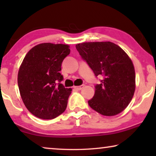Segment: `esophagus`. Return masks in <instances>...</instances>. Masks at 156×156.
Listing matches in <instances>:
<instances>
[{
    "mask_svg": "<svg viewBox=\"0 0 156 156\" xmlns=\"http://www.w3.org/2000/svg\"><path fill=\"white\" fill-rule=\"evenodd\" d=\"M84 84H82V85H80V86L74 87V89H77V90H81V89H82L83 88H84Z\"/></svg>",
    "mask_w": 156,
    "mask_h": 156,
    "instance_id": "1",
    "label": "esophagus"
}]
</instances>
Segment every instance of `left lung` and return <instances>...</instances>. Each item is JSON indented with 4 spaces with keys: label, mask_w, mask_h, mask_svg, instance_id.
I'll return each mask as SVG.
<instances>
[{
    "label": "left lung",
    "mask_w": 156,
    "mask_h": 156,
    "mask_svg": "<svg viewBox=\"0 0 156 156\" xmlns=\"http://www.w3.org/2000/svg\"><path fill=\"white\" fill-rule=\"evenodd\" d=\"M76 49L92 69L95 76H102L95 85L89 106L104 116H114L131 102L136 88L135 69L126 53L111 42H84Z\"/></svg>",
    "instance_id": "left-lung-1"
}]
</instances>
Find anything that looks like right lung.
I'll return each mask as SVG.
<instances>
[{
    "label": "right lung",
    "mask_w": 156,
    "mask_h": 156,
    "mask_svg": "<svg viewBox=\"0 0 156 156\" xmlns=\"http://www.w3.org/2000/svg\"><path fill=\"white\" fill-rule=\"evenodd\" d=\"M67 44L42 43L25 55L18 75L23 103L34 116L42 119L56 118L65 112L72 89L61 82L62 61L70 53Z\"/></svg>",
    "instance_id": "add662e5"
}]
</instances>
